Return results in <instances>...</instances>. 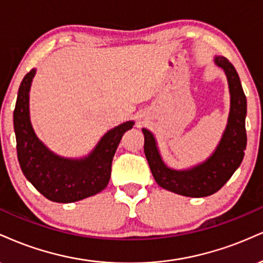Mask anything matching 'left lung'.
I'll use <instances>...</instances> for the list:
<instances>
[{
	"instance_id": "8db88e82",
	"label": "left lung",
	"mask_w": 263,
	"mask_h": 263,
	"mask_svg": "<svg viewBox=\"0 0 263 263\" xmlns=\"http://www.w3.org/2000/svg\"><path fill=\"white\" fill-rule=\"evenodd\" d=\"M214 63L227 75L230 92V112L223 137L214 153L205 161L186 170L168 167L160 155L154 134L143 128L144 153L157 184L170 192L193 198L211 196L229 181L242 161L248 143L245 129L248 103L240 77L227 58L215 57Z\"/></svg>"
}]
</instances>
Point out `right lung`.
Returning a JSON list of instances; mask_svg holds the SVG:
<instances>
[{
  "label": "right lung",
  "instance_id": "add662e5",
  "mask_svg": "<svg viewBox=\"0 0 263 263\" xmlns=\"http://www.w3.org/2000/svg\"><path fill=\"white\" fill-rule=\"evenodd\" d=\"M35 69L24 76L13 112L17 155L22 172L49 200L72 203L95 196L107 187L112 160L124 133L134 122L122 123L108 130L87 156L69 159L45 146L34 132L29 116V91Z\"/></svg>",
  "mask_w": 263,
  "mask_h": 263
}]
</instances>
